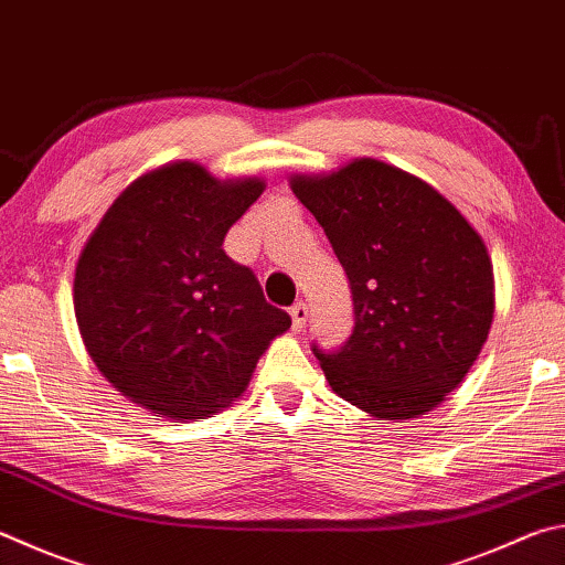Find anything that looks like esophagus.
Here are the masks:
<instances>
[{
    "label": "esophagus",
    "mask_w": 565,
    "mask_h": 565,
    "mask_svg": "<svg viewBox=\"0 0 565 565\" xmlns=\"http://www.w3.org/2000/svg\"><path fill=\"white\" fill-rule=\"evenodd\" d=\"M289 313H291V323H294L296 331H301V328L306 326V321H309V306H306L303 301H296L291 306Z\"/></svg>",
    "instance_id": "34e87169"
}]
</instances>
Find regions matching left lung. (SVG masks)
Masks as SVG:
<instances>
[{
	"instance_id": "obj_1",
	"label": "left lung",
	"mask_w": 565,
	"mask_h": 565,
	"mask_svg": "<svg viewBox=\"0 0 565 565\" xmlns=\"http://www.w3.org/2000/svg\"><path fill=\"white\" fill-rule=\"evenodd\" d=\"M291 190L345 269L355 326L313 345L328 385L381 419L435 409L465 381L494 318V269L477 230L433 184L373 158Z\"/></svg>"
}]
</instances>
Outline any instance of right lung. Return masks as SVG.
I'll return each instance as SVG.
<instances>
[{
	"label": "right lung",
	"instance_id": "add662e5",
	"mask_svg": "<svg viewBox=\"0 0 565 565\" xmlns=\"http://www.w3.org/2000/svg\"><path fill=\"white\" fill-rule=\"evenodd\" d=\"M264 188L170 162L132 180L81 252L74 311L86 351L150 413L204 419L230 407L291 328L249 266L222 247Z\"/></svg>",
	"mask_w": 565,
	"mask_h": 565
}]
</instances>
